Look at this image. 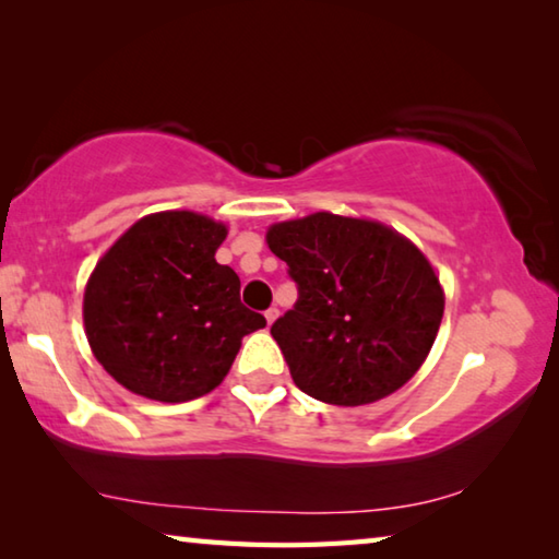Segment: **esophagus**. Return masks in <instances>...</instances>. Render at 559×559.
<instances>
[{
  "instance_id": "obj_1",
  "label": "esophagus",
  "mask_w": 559,
  "mask_h": 559,
  "mask_svg": "<svg viewBox=\"0 0 559 559\" xmlns=\"http://www.w3.org/2000/svg\"><path fill=\"white\" fill-rule=\"evenodd\" d=\"M263 316H266V323L273 325V323H276V318H278V308H269Z\"/></svg>"
}]
</instances>
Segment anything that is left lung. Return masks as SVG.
Here are the masks:
<instances>
[{"instance_id": "8db88e82", "label": "left lung", "mask_w": 559, "mask_h": 559, "mask_svg": "<svg viewBox=\"0 0 559 559\" xmlns=\"http://www.w3.org/2000/svg\"><path fill=\"white\" fill-rule=\"evenodd\" d=\"M266 243L298 283L296 306L271 328L298 390L359 406L419 372L447 302L419 246L382 222L333 212L271 224Z\"/></svg>"}]
</instances>
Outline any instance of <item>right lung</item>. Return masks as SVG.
Masks as SVG:
<instances>
[{
	"label": "right lung",
	"instance_id": "1",
	"mask_svg": "<svg viewBox=\"0 0 559 559\" xmlns=\"http://www.w3.org/2000/svg\"><path fill=\"white\" fill-rule=\"evenodd\" d=\"M226 234L229 226L200 212H155L93 269L83 290L91 353L132 394L165 404L210 394L243 335L266 328L243 308L234 269L214 259Z\"/></svg>",
	"mask_w": 559,
	"mask_h": 559
}]
</instances>
